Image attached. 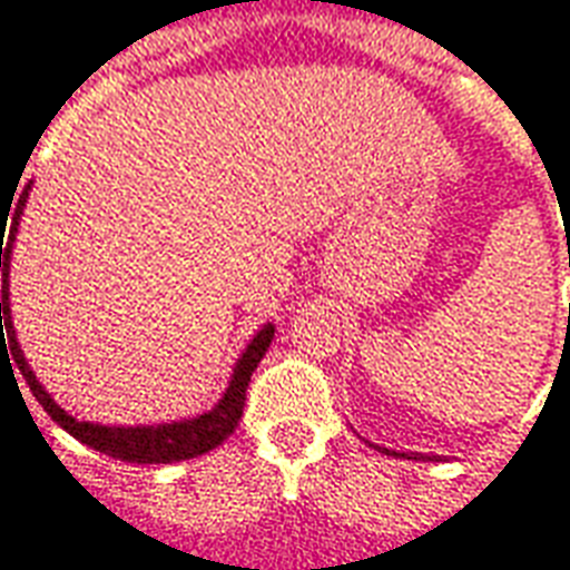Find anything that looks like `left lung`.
Wrapping results in <instances>:
<instances>
[{"label": "left lung", "mask_w": 570, "mask_h": 570, "mask_svg": "<svg viewBox=\"0 0 570 570\" xmlns=\"http://www.w3.org/2000/svg\"><path fill=\"white\" fill-rule=\"evenodd\" d=\"M382 452H387V449H382ZM391 454H396V452H391Z\"/></svg>", "instance_id": "1"}]
</instances>
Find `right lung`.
Instances as JSON below:
<instances>
[{
	"mask_svg": "<svg viewBox=\"0 0 570 570\" xmlns=\"http://www.w3.org/2000/svg\"><path fill=\"white\" fill-rule=\"evenodd\" d=\"M30 191V186H27ZM27 191L23 198H18V210L11 216V235L0 237V272H2V302H0V357L11 353L14 366L20 370V375L30 384L32 396L42 403V409L51 415V419L60 424V428L72 433L76 440L91 445L97 452L109 454V458H121V461H130V464H170V461H186V458H198V454L210 452L216 445H223L232 433H235L237 421L244 415V400H247V384L249 375L256 372L259 360L265 357V351L272 345L274 326H262L256 338L249 342L247 351L240 354L235 366V375L228 382V391L225 396L198 419L191 421H174V424H158V428H104V424H91V421H76L72 415H67L63 409L57 406L55 400L48 396L42 384L36 382V375L27 366V360L20 354L18 338H14V326H11V308H8V265H11V244H14V232H18V216L27 204ZM2 225H6V216H2ZM9 338V345H4V338Z\"/></svg>",
	"mask_w": 570,
	"mask_h": 570,
	"instance_id": "add662e5",
	"label": "right lung"
}]
</instances>
